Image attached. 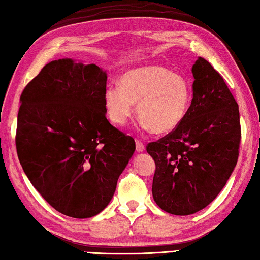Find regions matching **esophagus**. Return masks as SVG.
<instances>
[{
    "instance_id": "34e87169",
    "label": "esophagus",
    "mask_w": 260,
    "mask_h": 260,
    "mask_svg": "<svg viewBox=\"0 0 260 260\" xmlns=\"http://www.w3.org/2000/svg\"><path fill=\"white\" fill-rule=\"evenodd\" d=\"M136 150L138 152H143L144 151V144L139 141V139H136Z\"/></svg>"
}]
</instances>
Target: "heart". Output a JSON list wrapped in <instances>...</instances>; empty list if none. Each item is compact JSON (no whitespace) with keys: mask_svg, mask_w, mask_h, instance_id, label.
Wrapping results in <instances>:
<instances>
[{"mask_svg":"<svg viewBox=\"0 0 260 260\" xmlns=\"http://www.w3.org/2000/svg\"><path fill=\"white\" fill-rule=\"evenodd\" d=\"M191 100L189 81L159 66L126 71L121 77V86L110 85L104 92L105 111L112 123L124 125L137 102L142 126L156 134L175 130L189 111Z\"/></svg>","mask_w":260,"mask_h":260,"instance_id":"obj_1","label":"heart"}]
</instances>
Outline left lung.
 I'll return each instance as SVG.
<instances>
[{"instance_id":"left-lung-1","label":"left lung","mask_w":260,"mask_h":260,"mask_svg":"<svg viewBox=\"0 0 260 260\" xmlns=\"http://www.w3.org/2000/svg\"><path fill=\"white\" fill-rule=\"evenodd\" d=\"M193 97L182 123L146 145L156 171L152 196L177 216L201 211L226 184L239 155V109L224 78L203 57L192 67Z\"/></svg>"}]
</instances>
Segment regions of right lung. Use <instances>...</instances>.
<instances>
[{"mask_svg":"<svg viewBox=\"0 0 260 260\" xmlns=\"http://www.w3.org/2000/svg\"><path fill=\"white\" fill-rule=\"evenodd\" d=\"M107 74L70 58L42 68L21 95L16 150L23 171L56 211H103L135 152L130 136L105 117Z\"/></svg>","mask_w":260,"mask_h":260,"instance_id":"add662e5","label":"right lung"}]
</instances>
